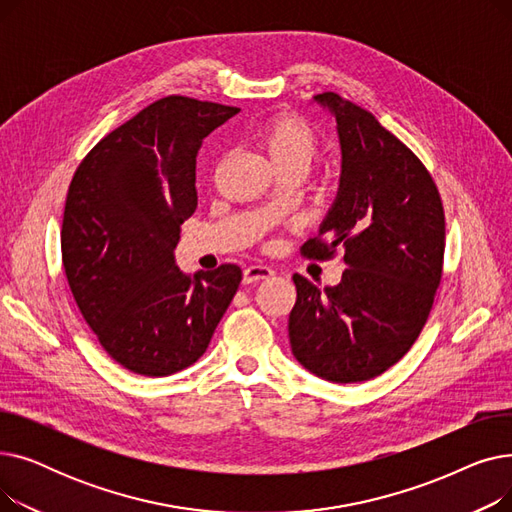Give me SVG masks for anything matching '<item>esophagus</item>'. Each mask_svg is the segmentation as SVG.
<instances>
[{"mask_svg":"<svg viewBox=\"0 0 512 512\" xmlns=\"http://www.w3.org/2000/svg\"><path fill=\"white\" fill-rule=\"evenodd\" d=\"M272 276H274L272 267H267V265H249V267H245V272H242V282L253 284V282L267 280V278H272Z\"/></svg>","mask_w":512,"mask_h":512,"instance_id":"obj_1","label":"esophagus"}]
</instances>
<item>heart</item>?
Here are the masks:
<instances>
[{
	"label": "heart",
	"mask_w": 512,
	"mask_h": 512,
	"mask_svg": "<svg viewBox=\"0 0 512 512\" xmlns=\"http://www.w3.org/2000/svg\"><path fill=\"white\" fill-rule=\"evenodd\" d=\"M259 143L274 168L297 164L307 168L317 149V139L311 126L290 114H278L259 128Z\"/></svg>",
	"instance_id": "1"
}]
</instances>
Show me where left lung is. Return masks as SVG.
Wrapping results in <instances>:
<instances>
[{"label": "left lung", "mask_w": 512, "mask_h": 512, "mask_svg": "<svg viewBox=\"0 0 512 512\" xmlns=\"http://www.w3.org/2000/svg\"><path fill=\"white\" fill-rule=\"evenodd\" d=\"M336 118L338 195L301 253L344 251L340 284L319 290L294 274L292 355L336 384L365 382L409 353L432 311L444 263V207L419 157L375 116L336 93L315 95Z\"/></svg>", "instance_id": "obj_1"}]
</instances>
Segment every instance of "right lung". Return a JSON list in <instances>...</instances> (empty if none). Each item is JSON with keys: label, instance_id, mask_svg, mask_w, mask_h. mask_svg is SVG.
Masks as SVG:
<instances>
[{"label": "right lung", "instance_id": "add662e5", "mask_svg": "<svg viewBox=\"0 0 512 512\" xmlns=\"http://www.w3.org/2000/svg\"><path fill=\"white\" fill-rule=\"evenodd\" d=\"M238 107L159 99L80 161L62 222L64 272L116 363L147 378L193 365L242 280L238 265L186 276L174 249L197 209V153Z\"/></svg>", "mask_w": 512, "mask_h": 512}]
</instances>
